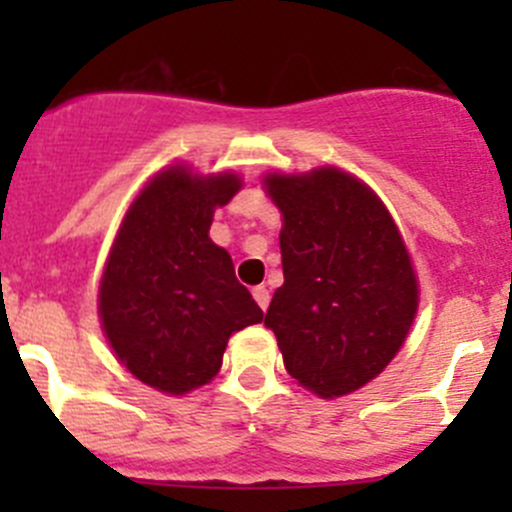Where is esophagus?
Segmentation results:
<instances>
[{"mask_svg":"<svg viewBox=\"0 0 512 512\" xmlns=\"http://www.w3.org/2000/svg\"><path fill=\"white\" fill-rule=\"evenodd\" d=\"M252 297H255V302L260 304V309L270 307V292H267L265 287H255V289H252Z\"/></svg>","mask_w":512,"mask_h":512,"instance_id":"obj_1","label":"esophagus"}]
</instances>
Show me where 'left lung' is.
<instances>
[{
	"mask_svg": "<svg viewBox=\"0 0 512 512\" xmlns=\"http://www.w3.org/2000/svg\"><path fill=\"white\" fill-rule=\"evenodd\" d=\"M282 210L285 285L265 324L292 379L324 399L384 371L418 307L411 257L381 200L354 175L319 168L267 175Z\"/></svg>",
	"mask_w": 512,
	"mask_h": 512,
	"instance_id": "obj_1",
	"label": "left lung"
}]
</instances>
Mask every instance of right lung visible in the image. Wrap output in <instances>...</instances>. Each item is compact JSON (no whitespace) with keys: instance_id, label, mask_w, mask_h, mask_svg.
Segmentation results:
<instances>
[{"instance_id":"add662e5","label":"right lung","mask_w":512,"mask_h":512,"mask_svg":"<svg viewBox=\"0 0 512 512\" xmlns=\"http://www.w3.org/2000/svg\"><path fill=\"white\" fill-rule=\"evenodd\" d=\"M237 190L232 173L163 170L113 242L98 289L103 332L126 369L165 394L208 384L230 334L265 317L237 282L230 255L208 237L215 208Z\"/></svg>"}]
</instances>
